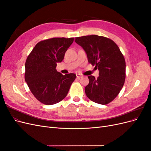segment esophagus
<instances>
[{
	"label": "esophagus",
	"instance_id": "34e87169",
	"mask_svg": "<svg viewBox=\"0 0 151 151\" xmlns=\"http://www.w3.org/2000/svg\"><path fill=\"white\" fill-rule=\"evenodd\" d=\"M76 76H77V77L78 79H80V78H82V77H83V76L82 75V74H76Z\"/></svg>",
	"mask_w": 151,
	"mask_h": 151
}]
</instances>
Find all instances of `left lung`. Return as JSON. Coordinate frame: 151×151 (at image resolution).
Returning <instances> with one entry per match:
<instances>
[{
  "instance_id": "8db88e82",
  "label": "left lung",
  "mask_w": 151,
  "mask_h": 151,
  "mask_svg": "<svg viewBox=\"0 0 151 151\" xmlns=\"http://www.w3.org/2000/svg\"><path fill=\"white\" fill-rule=\"evenodd\" d=\"M75 42L84 50L88 62L99 70V77L89 76L85 93L91 101L106 104L115 99L125 80V60L117 45L98 35L84 36Z\"/></svg>"
}]
</instances>
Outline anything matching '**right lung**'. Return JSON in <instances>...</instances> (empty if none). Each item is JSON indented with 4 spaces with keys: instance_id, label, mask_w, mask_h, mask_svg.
I'll list each match as a JSON object with an SVG mask.
<instances>
[{
    "instance_id": "right-lung-1",
    "label": "right lung",
    "mask_w": 151,
    "mask_h": 151,
    "mask_svg": "<svg viewBox=\"0 0 151 151\" xmlns=\"http://www.w3.org/2000/svg\"><path fill=\"white\" fill-rule=\"evenodd\" d=\"M74 38H53L41 41L29 53L25 63V81L39 101L52 105L61 101L69 91L76 75H62L56 70Z\"/></svg>"
}]
</instances>
